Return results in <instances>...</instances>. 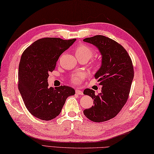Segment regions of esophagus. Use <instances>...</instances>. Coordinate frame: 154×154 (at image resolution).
I'll use <instances>...</instances> for the list:
<instances>
[{
  "mask_svg": "<svg viewBox=\"0 0 154 154\" xmlns=\"http://www.w3.org/2000/svg\"><path fill=\"white\" fill-rule=\"evenodd\" d=\"M75 93H76L77 94H79V95H82V94H83V93L81 91V90H79V89H76L75 90Z\"/></svg>",
  "mask_w": 154,
  "mask_h": 154,
  "instance_id": "esophagus-1",
  "label": "esophagus"
}]
</instances>
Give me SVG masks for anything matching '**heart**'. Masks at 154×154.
<instances>
[{
    "instance_id": "obj_1",
    "label": "heart",
    "mask_w": 154,
    "mask_h": 154,
    "mask_svg": "<svg viewBox=\"0 0 154 154\" xmlns=\"http://www.w3.org/2000/svg\"><path fill=\"white\" fill-rule=\"evenodd\" d=\"M75 52L77 58L85 57L87 58V60H89V58L92 57L94 54L93 49L85 44L78 45L75 49ZM85 77V73H82V72H79V73L72 75L71 79L74 83H79L81 81H82L84 79Z\"/></svg>"
}]
</instances>
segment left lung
<instances>
[{"label":"left lung","mask_w":154,"mask_h":154,"mask_svg":"<svg viewBox=\"0 0 154 154\" xmlns=\"http://www.w3.org/2000/svg\"><path fill=\"white\" fill-rule=\"evenodd\" d=\"M83 41L96 46L102 55L94 77L103 86L97 95L92 89H85L84 94L94 99V104L83 113L93 122H104L116 116L126 103L134 78L132 62L125 49L109 38L97 35Z\"/></svg>","instance_id":"obj_1"}]
</instances>
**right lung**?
Segmentation results:
<instances>
[{
    "mask_svg": "<svg viewBox=\"0 0 154 154\" xmlns=\"http://www.w3.org/2000/svg\"><path fill=\"white\" fill-rule=\"evenodd\" d=\"M75 40L42 38L23 52L18 67V90L28 110L39 119H55L67 98L75 93L70 87L54 89L48 83L49 73L54 70L59 57Z\"/></svg>",
    "mask_w": 154,
    "mask_h": 154,
    "instance_id": "obj_1",
    "label": "right lung"
}]
</instances>
